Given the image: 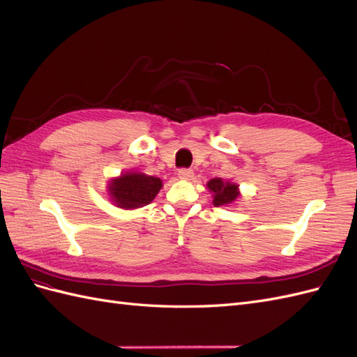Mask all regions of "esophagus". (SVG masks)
<instances>
[{"label": "esophagus", "instance_id": "obj_1", "mask_svg": "<svg viewBox=\"0 0 357 357\" xmlns=\"http://www.w3.org/2000/svg\"><path fill=\"white\" fill-rule=\"evenodd\" d=\"M193 177V172L192 169H188V168H181L178 171V178L180 180H190Z\"/></svg>", "mask_w": 357, "mask_h": 357}]
</instances>
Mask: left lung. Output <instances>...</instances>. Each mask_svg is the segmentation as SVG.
<instances>
[{
	"mask_svg": "<svg viewBox=\"0 0 357 357\" xmlns=\"http://www.w3.org/2000/svg\"><path fill=\"white\" fill-rule=\"evenodd\" d=\"M207 188L213 193L214 207H229L240 197L238 185L229 180L211 178L207 183Z\"/></svg>",
	"mask_w": 357,
	"mask_h": 357,
	"instance_id": "1",
	"label": "left lung"
}]
</instances>
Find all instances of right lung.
<instances>
[{"mask_svg":"<svg viewBox=\"0 0 357 357\" xmlns=\"http://www.w3.org/2000/svg\"><path fill=\"white\" fill-rule=\"evenodd\" d=\"M160 188V178L146 176L138 171H128L110 181L109 195L117 207L132 210L152 202Z\"/></svg>","mask_w":357,"mask_h":357,"instance_id":"right-lung-1","label":"right lung"}]
</instances>
